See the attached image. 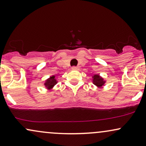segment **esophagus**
<instances>
[{"label": "esophagus", "instance_id": "34e87169", "mask_svg": "<svg viewBox=\"0 0 146 146\" xmlns=\"http://www.w3.org/2000/svg\"><path fill=\"white\" fill-rule=\"evenodd\" d=\"M72 69H74V70H78V67H77V66H73Z\"/></svg>", "mask_w": 146, "mask_h": 146}]
</instances>
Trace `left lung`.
Returning a JSON list of instances; mask_svg holds the SVG:
<instances>
[{"mask_svg":"<svg viewBox=\"0 0 146 146\" xmlns=\"http://www.w3.org/2000/svg\"><path fill=\"white\" fill-rule=\"evenodd\" d=\"M92 82L98 88H102V87L106 83V80L104 78L99 74H94L92 76Z\"/></svg>","mask_w":146,"mask_h":146,"instance_id":"8db88e82","label":"left lung"}]
</instances>
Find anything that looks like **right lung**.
<instances>
[{
    "mask_svg": "<svg viewBox=\"0 0 146 146\" xmlns=\"http://www.w3.org/2000/svg\"><path fill=\"white\" fill-rule=\"evenodd\" d=\"M57 83V79L55 78V75L50 76L48 79H46L44 82V85L48 90H51L53 88L54 86Z\"/></svg>",
    "mask_w": 146,
    "mask_h": 146,
    "instance_id": "1",
    "label": "right lung"
}]
</instances>
